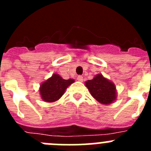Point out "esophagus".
<instances>
[{"label":"esophagus","mask_w":151,"mask_h":151,"mask_svg":"<svg viewBox=\"0 0 151 151\" xmlns=\"http://www.w3.org/2000/svg\"><path fill=\"white\" fill-rule=\"evenodd\" d=\"M77 80H78V82H82V81H83V77H82V76H78L77 77Z\"/></svg>","instance_id":"obj_1"}]
</instances>
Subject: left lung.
I'll use <instances>...</instances> for the list:
<instances>
[{
    "label": "left lung",
    "instance_id": "1",
    "mask_svg": "<svg viewBox=\"0 0 151 151\" xmlns=\"http://www.w3.org/2000/svg\"><path fill=\"white\" fill-rule=\"evenodd\" d=\"M85 86L96 101L102 104H110L116 98V89L114 83L97 74L91 80L85 82Z\"/></svg>",
    "mask_w": 151,
    "mask_h": 151
}]
</instances>
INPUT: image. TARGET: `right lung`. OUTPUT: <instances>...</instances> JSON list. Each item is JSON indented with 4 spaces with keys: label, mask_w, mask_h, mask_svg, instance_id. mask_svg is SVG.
Masks as SVG:
<instances>
[{
    "label": "right lung",
    "mask_w": 151,
    "mask_h": 151,
    "mask_svg": "<svg viewBox=\"0 0 151 151\" xmlns=\"http://www.w3.org/2000/svg\"><path fill=\"white\" fill-rule=\"evenodd\" d=\"M74 79H63L60 75L53 74L50 78L46 80L40 86V94L41 99L47 103H52L59 100L66 89L73 83Z\"/></svg>",
    "instance_id": "obj_1"
}]
</instances>
